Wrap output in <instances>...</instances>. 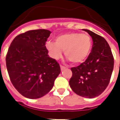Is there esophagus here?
Returning <instances> with one entry per match:
<instances>
[{
  "label": "esophagus",
  "mask_w": 120,
  "mask_h": 120,
  "mask_svg": "<svg viewBox=\"0 0 120 120\" xmlns=\"http://www.w3.org/2000/svg\"><path fill=\"white\" fill-rule=\"evenodd\" d=\"M60 68H61V70H64V69H65L66 67L63 65H60Z\"/></svg>",
  "instance_id": "34e87169"
}]
</instances>
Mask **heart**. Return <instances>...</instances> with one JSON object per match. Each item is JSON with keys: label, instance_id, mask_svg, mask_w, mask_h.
Masks as SVG:
<instances>
[{"label": "heart", "instance_id": "heart-1", "mask_svg": "<svg viewBox=\"0 0 120 120\" xmlns=\"http://www.w3.org/2000/svg\"><path fill=\"white\" fill-rule=\"evenodd\" d=\"M46 47L52 58H60L65 50V55L72 64L82 63L87 58L91 50V40L86 34L66 33L58 35L55 42L47 41Z\"/></svg>", "mask_w": 120, "mask_h": 120}]
</instances>
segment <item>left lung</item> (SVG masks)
I'll list each match as a JSON object with an SVG mask.
<instances>
[{
    "instance_id": "left-lung-1",
    "label": "left lung",
    "mask_w": 120,
    "mask_h": 120,
    "mask_svg": "<svg viewBox=\"0 0 120 120\" xmlns=\"http://www.w3.org/2000/svg\"><path fill=\"white\" fill-rule=\"evenodd\" d=\"M91 37L93 46L86 60L72 67L70 87L76 94L93 98L105 91L110 82L114 67V58L110 45L103 37L83 29Z\"/></svg>"
}]
</instances>
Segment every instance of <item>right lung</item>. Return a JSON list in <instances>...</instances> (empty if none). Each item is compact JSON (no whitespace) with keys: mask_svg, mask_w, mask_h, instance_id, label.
<instances>
[{"mask_svg":"<svg viewBox=\"0 0 120 120\" xmlns=\"http://www.w3.org/2000/svg\"><path fill=\"white\" fill-rule=\"evenodd\" d=\"M50 34L45 29L27 31L16 36L8 48L5 60L10 81L28 98L49 93L60 73V65L49 57L45 46Z\"/></svg>","mask_w":120,"mask_h":120,"instance_id":"add662e5","label":"right lung"}]
</instances>
